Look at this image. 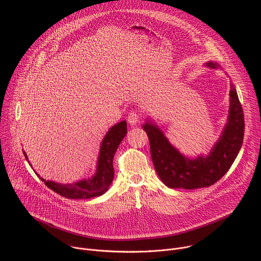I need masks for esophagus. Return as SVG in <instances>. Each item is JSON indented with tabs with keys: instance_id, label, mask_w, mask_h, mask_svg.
<instances>
[{
	"instance_id": "34e87169",
	"label": "esophagus",
	"mask_w": 261,
	"mask_h": 261,
	"mask_svg": "<svg viewBox=\"0 0 261 261\" xmlns=\"http://www.w3.org/2000/svg\"><path fill=\"white\" fill-rule=\"evenodd\" d=\"M127 119H128V123L131 126H135V125L139 124L140 121H141V117H140L139 111L131 110L130 113H129V115H128V117H127Z\"/></svg>"
}]
</instances>
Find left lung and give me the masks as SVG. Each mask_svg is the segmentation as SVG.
<instances>
[{"mask_svg": "<svg viewBox=\"0 0 261 261\" xmlns=\"http://www.w3.org/2000/svg\"><path fill=\"white\" fill-rule=\"evenodd\" d=\"M208 68H220L208 62ZM230 106L227 124L210 154L190 159L170 144L161 129L146 121L142 126L150 140L151 156L161 180L171 189H197L210 187L224 175L234 162L244 140L245 121L237 90L230 85Z\"/></svg>", "mask_w": 261, "mask_h": 261, "instance_id": "1", "label": "left lung"}]
</instances>
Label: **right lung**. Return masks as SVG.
<instances>
[{"label": "right lung", "mask_w": 261, "mask_h": 261, "mask_svg": "<svg viewBox=\"0 0 261 261\" xmlns=\"http://www.w3.org/2000/svg\"><path fill=\"white\" fill-rule=\"evenodd\" d=\"M126 134V121L118 123L108 130L101 142L96 173L92 177L84 178L80 181L72 184H59L56 181L43 179L40 177V175L37 174V172L36 174L44 181L49 189L63 197L69 199H89L100 196L107 191L110 184L113 182L115 175V169L113 165L114 156ZM23 155L29 162L25 152H23Z\"/></svg>", "instance_id": "right-lung-1"}]
</instances>
